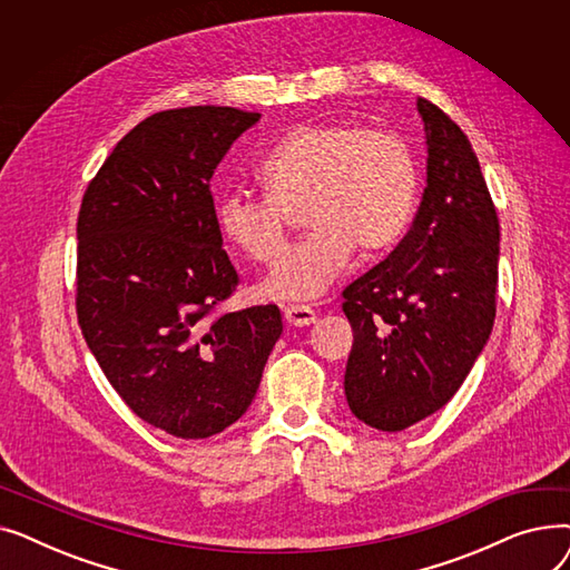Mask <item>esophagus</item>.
<instances>
[{
	"label": "esophagus",
	"mask_w": 570,
	"mask_h": 570,
	"mask_svg": "<svg viewBox=\"0 0 570 570\" xmlns=\"http://www.w3.org/2000/svg\"><path fill=\"white\" fill-rule=\"evenodd\" d=\"M284 318H286V323H291L295 327H305L316 321V312L307 305H288V307H284Z\"/></svg>",
	"instance_id": "34e87169"
}]
</instances>
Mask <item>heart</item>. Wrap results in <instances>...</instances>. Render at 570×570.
<instances>
[{"instance_id": "obj_1", "label": "heart", "mask_w": 570, "mask_h": 570, "mask_svg": "<svg viewBox=\"0 0 570 570\" xmlns=\"http://www.w3.org/2000/svg\"><path fill=\"white\" fill-rule=\"evenodd\" d=\"M265 196L228 191L217 222L228 243L256 263L275 261L291 215L305 209L312 233L269 269L261 295L309 301L351 261L391 249L415 207L417 170L411 147L393 131L346 122L295 125L258 166Z\"/></svg>"}]
</instances>
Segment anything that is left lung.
Here are the masks:
<instances>
[{
  "label": "left lung",
  "mask_w": 570,
  "mask_h": 570,
  "mask_svg": "<svg viewBox=\"0 0 570 570\" xmlns=\"http://www.w3.org/2000/svg\"><path fill=\"white\" fill-rule=\"evenodd\" d=\"M428 187L395 252L344 288V374L357 421L402 432L451 402L497 316L499 217L466 134L417 99Z\"/></svg>",
  "instance_id": "8db88e82"
}]
</instances>
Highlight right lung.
<instances>
[{"mask_svg": "<svg viewBox=\"0 0 570 570\" xmlns=\"http://www.w3.org/2000/svg\"><path fill=\"white\" fill-rule=\"evenodd\" d=\"M258 117L230 106L149 115L115 145L80 203L82 337L125 404L177 439L233 425L282 335L277 305L222 312L239 277L209 179Z\"/></svg>", "mask_w": 570, "mask_h": 570, "instance_id": "add662e5", "label": "right lung"}]
</instances>
